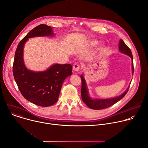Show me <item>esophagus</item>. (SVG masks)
I'll list each match as a JSON object with an SVG mask.
<instances>
[{"label": "esophagus", "instance_id": "esophagus-1", "mask_svg": "<svg viewBox=\"0 0 148 148\" xmlns=\"http://www.w3.org/2000/svg\"><path fill=\"white\" fill-rule=\"evenodd\" d=\"M73 70H74V71L78 72V71L79 70V69H80V66H79V64H78V63H75V64H74L73 65Z\"/></svg>", "mask_w": 148, "mask_h": 148}]
</instances>
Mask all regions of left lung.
Listing matches in <instances>:
<instances>
[{
    "label": "left lung",
    "mask_w": 148,
    "mask_h": 148,
    "mask_svg": "<svg viewBox=\"0 0 148 148\" xmlns=\"http://www.w3.org/2000/svg\"><path fill=\"white\" fill-rule=\"evenodd\" d=\"M119 51L126 55L129 56L132 60V74H134V63H133V56L131 52V49L126 46V45L124 43V41L122 40H119ZM81 98L84 102L86 104L87 107H88L91 109L93 110H102L108 108L117 102H118L120 99L124 97V96L126 94L127 92L128 91L129 87L126 89V90L121 95L109 99H91L88 95V92L87 87L86 85V82L84 79L82 75H81Z\"/></svg>",
    "instance_id": "8db88e82"
}]
</instances>
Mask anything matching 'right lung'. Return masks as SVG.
Segmentation results:
<instances>
[{
    "instance_id": "obj_1",
    "label": "right lung",
    "mask_w": 148,
    "mask_h": 148,
    "mask_svg": "<svg viewBox=\"0 0 148 148\" xmlns=\"http://www.w3.org/2000/svg\"><path fill=\"white\" fill-rule=\"evenodd\" d=\"M53 35L51 27L36 26L19 42L14 55L13 74L18 90L25 99L40 107H49L57 101L62 84L72 74L73 67L70 64H56L45 71L29 70L23 61V47L29 38Z\"/></svg>"
}]
</instances>
